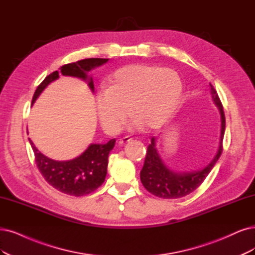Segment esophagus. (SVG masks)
<instances>
[{"instance_id": "esophagus-1", "label": "esophagus", "mask_w": 255, "mask_h": 255, "mask_svg": "<svg viewBox=\"0 0 255 255\" xmlns=\"http://www.w3.org/2000/svg\"><path fill=\"white\" fill-rule=\"evenodd\" d=\"M130 140H132V138L129 137V136H125V137H123V138H121V139L119 140V145H120V146H123V145H125L126 143H129Z\"/></svg>"}]
</instances>
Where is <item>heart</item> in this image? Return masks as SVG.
<instances>
[{"label": "heart", "mask_w": 255, "mask_h": 255, "mask_svg": "<svg viewBox=\"0 0 255 255\" xmlns=\"http://www.w3.org/2000/svg\"><path fill=\"white\" fill-rule=\"evenodd\" d=\"M183 96V82L178 73L156 65L129 64L119 68L96 97L101 125L116 134L128 117L134 118L130 129L144 125L157 129L170 119Z\"/></svg>", "instance_id": "b5f03b06"}]
</instances>
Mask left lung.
<instances>
[{
	"label": "left lung",
	"mask_w": 255,
	"mask_h": 255,
	"mask_svg": "<svg viewBox=\"0 0 255 255\" xmlns=\"http://www.w3.org/2000/svg\"><path fill=\"white\" fill-rule=\"evenodd\" d=\"M210 87V94L213 103L218 107L221 116V133L218 150H216L213 158L208 165L203 169L194 171H175L166 166L157 151V137H152L151 144H149L147 148L144 166L140 170V182L153 195L162 197V199H178V197L188 195L193 192L205 181V178L208 176L216 162L219 161L223 151L222 144L225 134L226 121L218 93L211 84Z\"/></svg>",
	"instance_id": "1"
}]
</instances>
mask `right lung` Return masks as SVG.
<instances>
[{"instance_id":"add662e5","label":"right lung","mask_w":255,"mask_h":255,"mask_svg":"<svg viewBox=\"0 0 255 255\" xmlns=\"http://www.w3.org/2000/svg\"><path fill=\"white\" fill-rule=\"evenodd\" d=\"M108 60L91 58L62 66L60 72H52L39 85L33 94L31 105H33L36 99L50 83L60 78V74L85 81L93 92V80L89 73L92 69L106 64ZM28 139L34 152L36 166L47 183L56 190L73 196L89 194L97 190L104 183L107 174L108 156L116 144V138L110 139L106 144H90L77 157L69 161H55L44 155L37 150L32 140L30 138Z\"/></svg>"}]
</instances>
